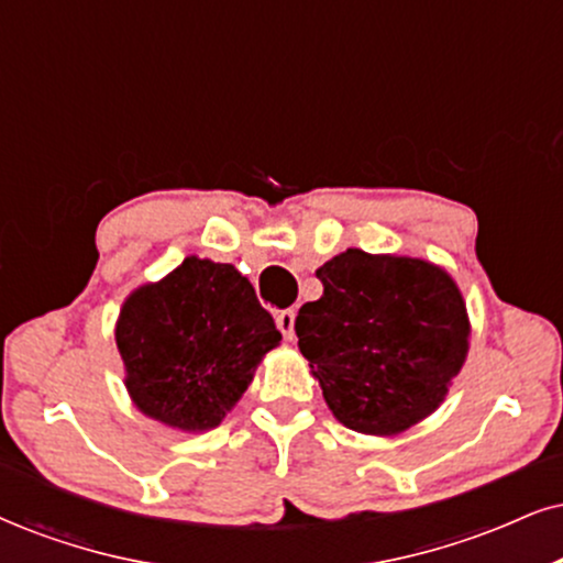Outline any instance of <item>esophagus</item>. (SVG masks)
I'll use <instances>...</instances> for the list:
<instances>
[{"instance_id":"34e87169","label":"esophagus","mask_w":563,"mask_h":563,"mask_svg":"<svg viewBox=\"0 0 563 563\" xmlns=\"http://www.w3.org/2000/svg\"><path fill=\"white\" fill-rule=\"evenodd\" d=\"M295 310L289 308V310H279V313H276V325H279V331L284 334V339H287V342H292L295 339Z\"/></svg>"}]
</instances>
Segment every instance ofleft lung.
<instances>
[{"label":"left lung","instance_id":"obj_1","mask_svg":"<svg viewBox=\"0 0 563 563\" xmlns=\"http://www.w3.org/2000/svg\"><path fill=\"white\" fill-rule=\"evenodd\" d=\"M316 276L323 295L302 305L295 331L336 420L391 435L428 418L467 355L470 323L451 276L355 247Z\"/></svg>","mask_w":563,"mask_h":563}]
</instances>
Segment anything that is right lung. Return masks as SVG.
<instances>
[{
    "label": "right lung",
    "instance_id": "add662e5",
    "mask_svg": "<svg viewBox=\"0 0 563 563\" xmlns=\"http://www.w3.org/2000/svg\"><path fill=\"white\" fill-rule=\"evenodd\" d=\"M279 342L253 284L229 263L196 255L130 295L117 323L137 409L179 430L217 428Z\"/></svg>",
    "mask_w": 563,
    "mask_h": 563
}]
</instances>
